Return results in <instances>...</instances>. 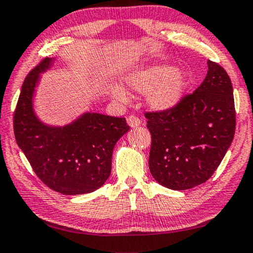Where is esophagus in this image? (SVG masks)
I'll list each match as a JSON object with an SVG mask.
<instances>
[{
	"label": "esophagus",
	"instance_id": "esophagus-1",
	"mask_svg": "<svg viewBox=\"0 0 253 253\" xmlns=\"http://www.w3.org/2000/svg\"><path fill=\"white\" fill-rule=\"evenodd\" d=\"M127 123H128V125H129V127L135 128V127H137V126L141 125L142 120L138 118V117H136V116H129L127 118Z\"/></svg>",
	"mask_w": 253,
	"mask_h": 253
}]
</instances>
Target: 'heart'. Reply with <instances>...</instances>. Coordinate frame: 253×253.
<instances>
[{
    "mask_svg": "<svg viewBox=\"0 0 253 253\" xmlns=\"http://www.w3.org/2000/svg\"><path fill=\"white\" fill-rule=\"evenodd\" d=\"M127 86L140 94L149 95V105L154 110L164 111L176 105L186 89V78L175 72L169 65H156L130 73L126 79ZM113 96L120 102H126L125 91L120 88L113 90Z\"/></svg>",
    "mask_w": 253,
    "mask_h": 253,
    "instance_id": "b5f03b06",
    "label": "heart"
}]
</instances>
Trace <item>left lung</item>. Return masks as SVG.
<instances>
[{
    "label": "left lung",
    "instance_id": "left-lung-1",
    "mask_svg": "<svg viewBox=\"0 0 253 253\" xmlns=\"http://www.w3.org/2000/svg\"><path fill=\"white\" fill-rule=\"evenodd\" d=\"M193 94L164 111L145 112L151 133L149 169L162 186L186 190L208 181L232 144L236 127L233 86L218 63Z\"/></svg>",
    "mask_w": 253,
    "mask_h": 253
}]
</instances>
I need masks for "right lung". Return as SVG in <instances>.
<instances>
[{"label":"right lung","instance_id":"obj_1","mask_svg":"<svg viewBox=\"0 0 253 253\" xmlns=\"http://www.w3.org/2000/svg\"><path fill=\"white\" fill-rule=\"evenodd\" d=\"M44 58L21 86L13 113V131L39 179L63 195H81L102 187L111 173L112 152L129 126L125 118L84 113L70 125H44L33 111L34 88L39 74L51 65Z\"/></svg>","mask_w":253,"mask_h":253}]
</instances>
